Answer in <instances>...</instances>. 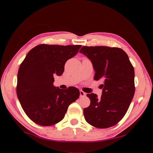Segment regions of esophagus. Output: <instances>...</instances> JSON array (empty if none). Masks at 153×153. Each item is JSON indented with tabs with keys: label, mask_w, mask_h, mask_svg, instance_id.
<instances>
[{
	"label": "esophagus",
	"mask_w": 153,
	"mask_h": 153,
	"mask_svg": "<svg viewBox=\"0 0 153 153\" xmlns=\"http://www.w3.org/2000/svg\"><path fill=\"white\" fill-rule=\"evenodd\" d=\"M79 94H80V97H85V96H86V93L83 92L82 90H80Z\"/></svg>",
	"instance_id": "34e87169"
}]
</instances>
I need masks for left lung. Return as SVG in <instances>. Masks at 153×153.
<instances>
[{
  "label": "left lung",
  "instance_id": "8db88e82",
  "mask_svg": "<svg viewBox=\"0 0 153 153\" xmlns=\"http://www.w3.org/2000/svg\"><path fill=\"white\" fill-rule=\"evenodd\" d=\"M92 62L94 79H103L100 98L90 93V105L84 108L88 123L98 128L117 124L125 115L135 92L134 69L122 49L108 46H83L79 51Z\"/></svg>",
  "mask_w": 153,
  "mask_h": 153
}]
</instances>
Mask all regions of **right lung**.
I'll use <instances>...</instances> for the list:
<instances>
[{"label":"right lung","instance_id":"obj_1","mask_svg":"<svg viewBox=\"0 0 153 153\" xmlns=\"http://www.w3.org/2000/svg\"><path fill=\"white\" fill-rule=\"evenodd\" d=\"M81 46L38 45L20 65L17 95L24 112L33 122L44 126L57 123L64 118L69 105L79 98L77 88L62 90L53 82L54 76L63 74L66 61Z\"/></svg>","mask_w":153,"mask_h":153}]
</instances>
